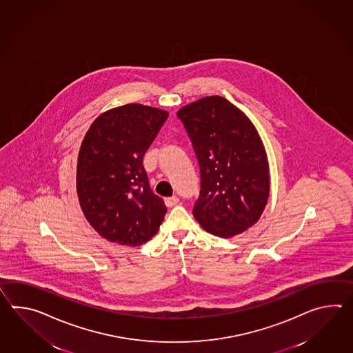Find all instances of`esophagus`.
<instances>
[{
	"label": "esophagus",
	"mask_w": 353,
	"mask_h": 353,
	"mask_svg": "<svg viewBox=\"0 0 353 353\" xmlns=\"http://www.w3.org/2000/svg\"><path fill=\"white\" fill-rule=\"evenodd\" d=\"M180 201V199L177 196H172V197H165V204L167 208H172L174 205Z\"/></svg>",
	"instance_id": "obj_1"
}]
</instances>
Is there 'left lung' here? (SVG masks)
I'll return each instance as SVG.
<instances>
[{
	"mask_svg": "<svg viewBox=\"0 0 353 353\" xmlns=\"http://www.w3.org/2000/svg\"><path fill=\"white\" fill-rule=\"evenodd\" d=\"M177 117L200 168L195 219L221 238L247 230L262 215L270 194L266 152L256 128L220 96L192 102Z\"/></svg>",
	"mask_w": 353,
	"mask_h": 353,
	"instance_id": "left-lung-1",
	"label": "left lung"
}]
</instances>
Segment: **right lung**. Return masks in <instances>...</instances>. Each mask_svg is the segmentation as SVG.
<instances>
[{"label": "right lung", "mask_w": 353, "mask_h": 353, "mask_svg": "<svg viewBox=\"0 0 353 353\" xmlns=\"http://www.w3.org/2000/svg\"><path fill=\"white\" fill-rule=\"evenodd\" d=\"M168 118L163 110L128 103L96 119L79 149L77 194L99 234L135 247L157 234L165 201L149 188L143 157Z\"/></svg>", "instance_id": "obj_1"}]
</instances>
